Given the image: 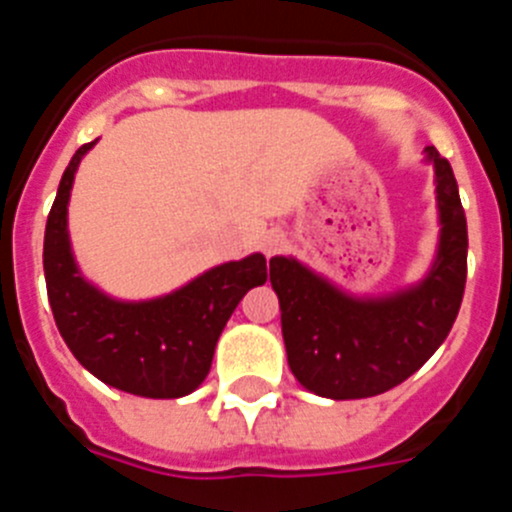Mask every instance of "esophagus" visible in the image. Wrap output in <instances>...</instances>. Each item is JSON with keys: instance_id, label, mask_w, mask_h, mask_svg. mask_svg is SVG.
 <instances>
[{"instance_id": "34e87169", "label": "esophagus", "mask_w": 512, "mask_h": 512, "mask_svg": "<svg viewBox=\"0 0 512 512\" xmlns=\"http://www.w3.org/2000/svg\"><path fill=\"white\" fill-rule=\"evenodd\" d=\"M261 248H264L266 256H274V253H279L284 248V235L269 233L264 238V243H261Z\"/></svg>"}]
</instances>
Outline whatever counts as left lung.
<instances>
[{
  "label": "left lung",
  "instance_id": "left-lung-1",
  "mask_svg": "<svg viewBox=\"0 0 512 512\" xmlns=\"http://www.w3.org/2000/svg\"><path fill=\"white\" fill-rule=\"evenodd\" d=\"M436 169L441 243L431 274L382 300H356L295 259L269 261L282 307L287 361L302 387L330 400H359L392 390L446 341L467 284V217L451 164L425 148Z\"/></svg>",
  "mask_w": 512,
  "mask_h": 512
}]
</instances>
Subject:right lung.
<instances>
[{
    "mask_svg": "<svg viewBox=\"0 0 512 512\" xmlns=\"http://www.w3.org/2000/svg\"><path fill=\"white\" fill-rule=\"evenodd\" d=\"M84 143L58 184L48 212L43 269L53 318L71 354L104 384L140 397H184L205 382L223 333L248 289L266 282V259L215 266L171 295L148 302H117L94 289L74 264L66 205Z\"/></svg>",
    "mask_w": 512,
    "mask_h": 512,
    "instance_id": "add662e5",
    "label": "right lung"
}]
</instances>
